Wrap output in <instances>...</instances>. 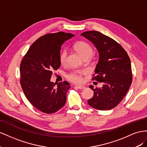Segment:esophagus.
I'll use <instances>...</instances> for the list:
<instances>
[{
  "label": "esophagus",
  "instance_id": "obj_1",
  "mask_svg": "<svg viewBox=\"0 0 147 147\" xmlns=\"http://www.w3.org/2000/svg\"><path fill=\"white\" fill-rule=\"evenodd\" d=\"M75 87L77 88V89H84L86 88L84 86H75Z\"/></svg>",
  "mask_w": 147,
  "mask_h": 147
}]
</instances>
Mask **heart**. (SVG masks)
<instances>
[{
    "label": "heart",
    "instance_id": "b5f03b06",
    "mask_svg": "<svg viewBox=\"0 0 147 147\" xmlns=\"http://www.w3.org/2000/svg\"><path fill=\"white\" fill-rule=\"evenodd\" d=\"M74 49L82 58L91 57L94 53V50L92 46L84 41H79L74 45ZM68 53L65 50H62L60 54V61L61 65H65L66 63ZM85 73L84 71H76L68 75V78L76 83L82 82V75Z\"/></svg>",
    "mask_w": 147,
    "mask_h": 147
}]
</instances>
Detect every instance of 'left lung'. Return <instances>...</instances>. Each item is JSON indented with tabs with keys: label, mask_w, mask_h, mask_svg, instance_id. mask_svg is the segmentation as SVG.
Returning <instances> with one entry per match:
<instances>
[{
	"label": "left lung",
	"mask_w": 147,
	"mask_h": 147,
	"mask_svg": "<svg viewBox=\"0 0 147 147\" xmlns=\"http://www.w3.org/2000/svg\"><path fill=\"white\" fill-rule=\"evenodd\" d=\"M81 36L94 44L99 53L93 80L103 82L101 88L93 86L94 96L88 104L99 110H108L121 102L132 81L131 60L119 44L96 31L82 32Z\"/></svg>",
	"instance_id": "obj_1"
}]
</instances>
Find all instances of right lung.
I'll return each mask as SVG.
<instances>
[{
  "label": "right lung",
  "instance_id": "1",
  "mask_svg": "<svg viewBox=\"0 0 147 147\" xmlns=\"http://www.w3.org/2000/svg\"><path fill=\"white\" fill-rule=\"evenodd\" d=\"M74 36L58 32L47 34L37 39L28 50L20 64V84L23 91L33 106L47 114L59 110L66 102L69 82L50 81L53 71L60 67L62 44Z\"/></svg>",
  "mask_w": 147,
  "mask_h": 147
}]
</instances>
